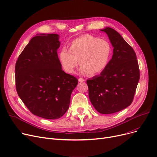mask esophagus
<instances>
[{"label":"esophagus","instance_id":"1","mask_svg":"<svg viewBox=\"0 0 157 157\" xmlns=\"http://www.w3.org/2000/svg\"><path fill=\"white\" fill-rule=\"evenodd\" d=\"M78 81H79V82H83V81H85V79H83V78H79L78 79Z\"/></svg>","mask_w":157,"mask_h":157}]
</instances>
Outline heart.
Segmentation results:
<instances>
[{
  "instance_id": "1",
  "label": "heart",
  "mask_w": 157,
  "mask_h": 157,
  "mask_svg": "<svg viewBox=\"0 0 157 157\" xmlns=\"http://www.w3.org/2000/svg\"><path fill=\"white\" fill-rule=\"evenodd\" d=\"M111 46L108 40L92 35H85L74 39L69 49L62 48L59 54L60 63L67 73H73L79 63L81 74L96 75L108 65Z\"/></svg>"
}]
</instances>
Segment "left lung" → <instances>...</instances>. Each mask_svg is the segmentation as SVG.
<instances>
[{"instance_id": "8db88e82", "label": "left lung", "mask_w": 157, "mask_h": 157, "mask_svg": "<svg viewBox=\"0 0 157 157\" xmlns=\"http://www.w3.org/2000/svg\"><path fill=\"white\" fill-rule=\"evenodd\" d=\"M113 55L100 76L86 81L90 100L101 114H112L132 102L140 78L136 54L118 32L106 27Z\"/></svg>"}]
</instances>
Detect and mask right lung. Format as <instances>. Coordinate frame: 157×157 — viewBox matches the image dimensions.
I'll return each instance as SVG.
<instances>
[{
  "mask_svg": "<svg viewBox=\"0 0 157 157\" xmlns=\"http://www.w3.org/2000/svg\"><path fill=\"white\" fill-rule=\"evenodd\" d=\"M59 37L55 34L32 37L15 65L18 96L33 114L45 119L63 116L78 83L76 77L62 69L57 54Z\"/></svg>",
  "mask_w": 157,
  "mask_h": 157,
  "instance_id": "1",
  "label": "right lung"
}]
</instances>
